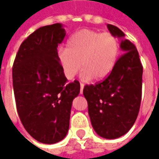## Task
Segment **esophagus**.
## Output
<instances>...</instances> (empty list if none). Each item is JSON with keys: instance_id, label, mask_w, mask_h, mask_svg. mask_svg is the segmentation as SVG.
Listing matches in <instances>:
<instances>
[{"instance_id": "34e87169", "label": "esophagus", "mask_w": 159, "mask_h": 159, "mask_svg": "<svg viewBox=\"0 0 159 159\" xmlns=\"http://www.w3.org/2000/svg\"><path fill=\"white\" fill-rule=\"evenodd\" d=\"M83 89H84V84L80 83V94H82L83 93Z\"/></svg>"}]
</instances>
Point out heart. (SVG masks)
<instances>
[{"label":"heart","instance_id":"heart-1","mask_svg":"<svg viewBox=\"0 0 159 159\" xmlns=\"http://www.w3.org/2000/svg\"><path fill=\"white\" fill-rule=\"evenodd\" d=\"M119 55V40L115 35L82 29L69 38L67 48L58 50L57 59L68 80L76 76L82 66L81 79L88 81L94 77L98 80L106 78L113 70Z\"/></svg>","mask_w":159,"mask_h":159}]
</instances>
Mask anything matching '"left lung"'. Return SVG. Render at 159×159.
Listing matches in <instances>:
<instances>
[{
    "instance_id": "obj_1",
    "label": "left lung",
    "mask_w": 159,
    "mask_h": 159,
    "mask_svg": "<svg viewBox=\"0 0 159 159\" xmlns=\"http://www.w3.org/2000/svg\"><path fill=\"white\" fill-rule=\"evenodd\" d=\"M110 33L121 38L124 51L104 80L86 85L83 95L88 101L91 124L98 135L116 139L130 130L137 119L143 86V65L135 46L125 40V34L112 25Z\"/></svg>"
}]
</instances>
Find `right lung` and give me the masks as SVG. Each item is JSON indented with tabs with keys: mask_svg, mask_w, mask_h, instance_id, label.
Instances as JSON below:
<instances>
[{
	"mask_svg": "<svg viewBox=\"0 0 159 159\" xmlns=\"http://www.w3.org/2000/svg\"><path fill=\"white\" fill-rule=\"evenodd\" d=\"M65 31L61 24L37 29L22 42L12 68L16 105L22 124L38 142L62 141L70 125L78 80L67 83L57 59Z\"/></svg>",
	"mask_w": 159,
	"mask_h": 159,
	"instance_id": "add662e5",
	"label": "right lung"
}]
</instances>
